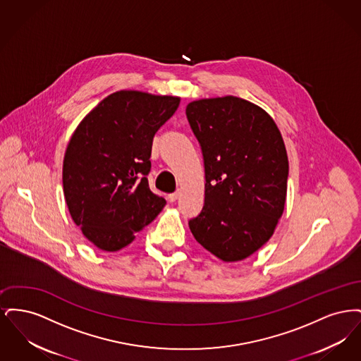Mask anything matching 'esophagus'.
<instances>
[{
  "mask_svg": "<svg viewBox=\"0 0 361 361\" xmlns=\"http://www.w3.org/2000/svg\"><path fill=\"white\" fill-rule=\"evenodd\" d=\"M178 196H180V192L177 190V192H173V193H171L169 196H168V199H169V202H176L177 199H178Z\"/></svg>",
  "mask_w": 361,
  "mask_h": 361,
  "instance_id": "esophagus-1",
  "label": "esophagus"
}]
</instances>
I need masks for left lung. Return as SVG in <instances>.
I'll return each mask as SVG.
<instances>
[{
    "mask_svg": "<svg viewBox=\"0 0 361 361\" xmlns=\"http://www.w3.org/2000/svg\"><path fill=\"white\" fill-rule=\"evenodd\" d=\"M206 171L204 206L189 228L224 262L252 256L275 233L287 197L288 157L275 121L235 96L187 105Z\"/></svg>",
    "mask_w": 361,
    "mask_h": 361,
    "instance_id": "obj_1",
    "label": "left lung"
}]
</instances>
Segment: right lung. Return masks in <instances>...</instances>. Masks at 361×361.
<instances>
[{"instance_id": "add662e5", "label": "right lung", "mask_w": 361, "mask_h": 361, "mask_svg": "<svg viewBox=\"0 0 361 361\" xmlns=\"http://www.w3.org/2000/svg\"><path fill=\"white\" fill-rule=\"evenodd\" d=\"M180 97L119 90L97 104L70 137L63 193L71 219L87 240L118 252L135 240L166 204L149 188L155 133Z\"/></svg>"}]
</instances>
